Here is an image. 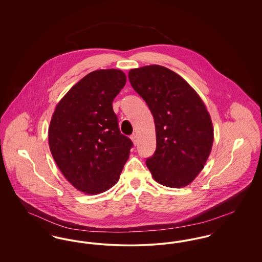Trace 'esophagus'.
Here are the masks:
<instances>
[{
  "label": "esophagus",
  "mask_w": 262,
  "mask_h": 262,
  "mask_svg": "<svg viewBox=\"0 0 262 262\" xmlns=\"http://www.w3.org/2000/svg\"><path fill=\"white\" fill-rule=\"evenodd\" d=\"M130 138H132V140H133V142H134V144L135 145H137V136L136 135V134H134L132 137H130Z\"/></svg>",
  "instance_id": "34e87169"
}]
</instances>
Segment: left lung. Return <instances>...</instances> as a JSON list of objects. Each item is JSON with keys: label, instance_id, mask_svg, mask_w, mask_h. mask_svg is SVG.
I'll list each match as a JSON object with an SVG mask.
<instances>
[{"label": "left lung", "instance_id": "1", "mask_svg": "<svg viewBox=\"0 0 262 262\" xmlns=\"http://www.w3.org/2000/svg\"><path fill=\"white\" fill-rule=\"evenodd\" d=\"M128 79L154 118L156 150L146 159L153 179L166 187H186L203 169L213 144L204 103L183 77L162 66L130 70Z\"/></svg>", "mask_w": 262, "mask_h": 262}]
</instances>
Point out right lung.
<instances>
[{
  "instance_id": "1",
  "label": "right lung",
  "mask_w": 262,
  "mask_h": 262,
  "mask_svg": "<svg viewBox=\"0 0 262 262\" xmlns=\"http://www.w3.org/2000/svg\"><path fill=\"white\" fill-rule=\"evenodd\" d=\"M125 81L120 70L94 71L69 90L51 119L52 156L64 178L88 194L117 184L133 147L112 106Z\"/></svg>"
}]
</instances>
